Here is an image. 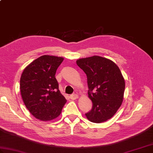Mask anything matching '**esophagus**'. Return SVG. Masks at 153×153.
<instances>
[{
    "label": "esophagus",
    "instance_id": "34e87169",
    "mask_svg": "<svg viewBox=\"0 0 153 153\" xmlns=\"http://www.w3.org/2000/svg\"><path fill=\"white\" fill-rule=\"evenodd\" d=\"M70 99H72V100H76L77 98H78V95H77V94H72V95H70Z\"/></svg>",
    "mask_w": 153,
    "mask_h": 153
}]
</instances>
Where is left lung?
I'll use <instances>...</instances> for the list:
<instances>
[{
  "mask_svg": "<svg viewBox=\"0 0 153 153\" xmlns=\"http://www.w3.org/2000/svg\"><path fill=\"white\" fill-rule=\"evenodd\" d=\"M77 65L85 73L88 95L93 106L85 114L94 123L110 119L122 105L125 81L118 66L112 60L99 56L81 58Z\"/></svg>",
  "mask_w": 153,
  "mask_h": 153,
  "instance_id": "left-lung-1",
  "label": "left lung"
}]
</instances>
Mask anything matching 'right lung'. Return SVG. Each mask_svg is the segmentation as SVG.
<instances>
[{
	"label": "right lung",
	"instance_id": "right-lung-1",
	"mask_svg": "<svg viewBox=\"0 0 153 153\" xmlns=\"http://www.w3.org/2000/svg\"><path fill=\"white\" fill-rule=\"evenodd\" d=\"M64 58L43 55L25 68L20 91L25 106L35 118L49 121L60 114L66 99L58 89L55 74Z\"/></svg>",
	"mask_w": 153,
	"mask_h": 153
}]
</instances>
